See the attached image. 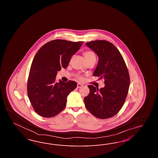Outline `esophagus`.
I'll list each match as a JSON object with an SVG mask.
<instances>
[{
  "mask_svg": "<svg viewBox=\"0 0 158 158\" xmlns=\"http://www.w3.org/2000/svg\"><path fill=\"white\" fill-rule=\"evenodd\" d=\"M83 85L82 84H81V83H77V88H81V87H82Z\"/></svg>",
  "mask_w": 158,
  "mask_h": 158,
  "instance_id": "1",
  "label": "esophagus"
}]
</instances>
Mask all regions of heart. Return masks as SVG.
Listing matches in <instances>:
<instances>
[{
  "instance_id": "heart-1",
  "label": "heart",
  "mask_w": 158,
  "mask_h": 158,
  "mask_svg": "<svg viewBox=\"0 0 158 158\" xmlns=\"http://www.w3.org/2000/svg\"><path fill=\"white\" fill-rule=\"evenodd\" d=\"M84 56H85V59L87 61H89V60L95 58V56L94 53L92 52H90V51H88V52H85L84 53ZM76 77L79 80H80V81H82L83 79V76L80 75H76Z\"/></svg>"
}]
</instances>
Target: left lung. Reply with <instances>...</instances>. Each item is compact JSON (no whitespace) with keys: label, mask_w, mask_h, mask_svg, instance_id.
<instances>
[{"label":"left lung","mask_w":158,"mask_h":158,"mask_svg":"<svg viewBox=\"0 0 158 158\" xmlns=\"http://www.w3.org/2000/svg\"><path fill=\"white\" fill-rule=\"evenodd\" d=\"M86 44L98 55L93 75L104 78L105 86L99 89L88 86L89 94L84 98L85 106L98 118H109L120 111L126 101L130 82L127 68L118 50L110 42L97 40Z\"/></svg>","instance_id":"obj_1"}]
</instances>
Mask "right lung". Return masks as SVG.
<instances>
[{
    "label": "right lung",
    "mask_w": 158,
    "mask_h": 158,
    "mask_svg": "<svg viewBox=\"0 0 158 158\" xmlns=\"http://www.w3.org/2000/svg\"><path fill=\"white\" fill-rule=\"evenodd\" d=\"M64 40H55L42 46L31 66L27 93L35 113L50 118L62 111L68 95L77 86L75 81L57 82L56 77L61 68H67L72 58L83 44Z\"/></svg>",
    "instance_id": "obj_1"
}]
</instances>
